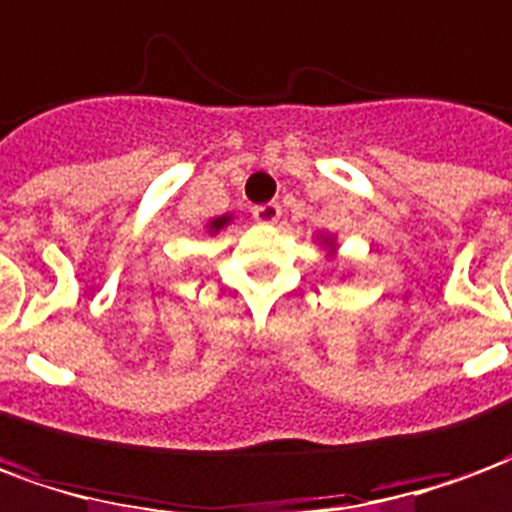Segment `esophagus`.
I'll return each instance as SVG.
<instances>
[{"label":"esophagus","instance_id":"34e87169","mask_svg":"<svg viewBox=\"0 0 512 512\" xmlns=\"http://www.w3.org/2000/svg\"><path fill=\"white\" fill-rule=\"evenodd\" d=\"M252 216H255L260 224H277L279 216H282V208H279L277 202H266V205L252 208Z\"/></svg>","mask_w":512,"mask_h":512}]
</instances>
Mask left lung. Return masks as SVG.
Wrapping results in <instances>:
<instances>
[{"mask_svg":"<svg viewBox=\"0 0 512 512\" xmlns=\"http://www.w3.org/2000/svg\"><path fill=\"white\" fill-rule=\"evenodd\" d=\"M321 244L329 246V257H334V252H337V246H334L332 235H321Z\"/></svg>","mask_w":512,"mask_h":512,"instance_id":"left-lung-1","label":"left lung"}]
</instances>
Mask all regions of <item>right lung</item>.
Instances as JSON below:
<instances>
[{"instance_id": "1", "label": "right lung", "mask_w": 512, "mask_h": 512, "mask_svg": "<svg viewBox=\"0 0 512 512\" xmlns=\"http://www.w3.org/2000/svg\"><path fill=\"white\" fill-rule=\"evenodd\" d=\"M230 222H233V216H230V213H224V216H216V219H211V222L205 224V230L213 235V233H219L222 227H227Z\"/></svg>"}]
</instances>
